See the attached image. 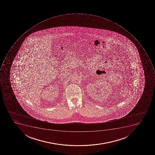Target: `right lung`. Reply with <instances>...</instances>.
<instances>
[{"label":"right lung","mask_w":155,"mask_h":155,"mask_svg":"<svg viewBox=\"0 0 155 155\" xmlns=\"http://www.w3.org/2000/svg\"><path fill=\"white\" fill-rule=\"evenodd\" d=\"M16 54H17V53H16Z\"/></svg>","instance_id":"obj_1"}]
</instances>
